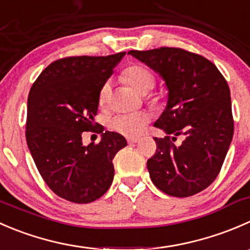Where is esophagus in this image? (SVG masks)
<instances>
[{"instance_id": "1", "label": "esophagus", "mask_w": 250, "mask_h": 250, "mask_svg": "<svg viewBox=\"0 0 250 250\" xmlns=\"http://www.w3.org/2000/svg\"><path fill=\"white\" fill-rule=\"evenodd\" d=\"M137 142H138V138H136V137H128L127 138L128 145H133V143H137Z\"/></svg>"}]
</instances>
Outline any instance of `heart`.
Instances as JSON below:
<instances>
[{"label":"heart","instance_id":"heart-1","mask_svg":"<svg viewBox=\"0 0 250 250\" xmlns=\"http://www.w3.org/2000/svg\"><path fill=\"white\" fill-rule=\"evenodd\" d=\"M123 78L141 95H146L154 88L157 79L155 75L146 66L140 64H133L127 66L123 71ZM110 81H104L98 91V102L101 105L105 104L110 97ZM148 122V117L145 113H127L118 114L109 120L110 128L122 135L133 137L140 135Z\"/></svg>","mask_w":250,"mask_h":250}]
</instances>
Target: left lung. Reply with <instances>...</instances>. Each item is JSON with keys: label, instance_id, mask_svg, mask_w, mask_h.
<instances>
[{"label": "left lung", "instance_id": "obj_1", "mask_svg": "<svg viewBox=\"0 0 250 250\" xmlns=\"http://www.w3.org/2000/svg\"><path fill=\"white\" fill-rule=\"evenodd\" d=\"M165 81L167 104L154 123L167 133L155 138L157 150L147 160L150 180L172 197L199 193L221 170L232 136L231 96L219 69L203 56L174 47L130 51ZM169 134H182L176 147Z\"/></svg>", "mask_w": 250, "mask_h": 250}]
</instances>
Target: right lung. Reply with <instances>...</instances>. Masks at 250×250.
I'll return each mask as SVG.
<instances>
[{"label":"right lung","instance_id":"1","mask_svg":"<svg viewBox=\"0 0 250 250\" xmlns=\"http://www.w3.org/2000/svg\"><path fill=\"white\" fill-rule=\"evenodd\" d=\"M125 52L105 57H66L49 64L31 86L26 143L47 186L78 204L102 197L114 177L113 159L124 136L96 127L98 91ZM85 130L103 132L98 145H82Z\"/></svg>","mask_w":250,"mask_h":250}]
</instances>
